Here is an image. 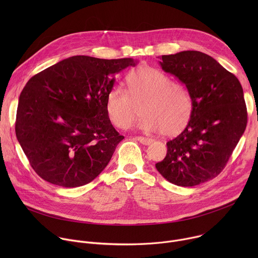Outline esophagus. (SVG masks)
I'll use <instances>...</instances> for the list:
<instances>
[{"label": "esophagus", "instance_id": "esophagus-1", "mask_svg": "<svg viewBox=\"0 0 258 258\" xmlns=\"http://www.w3.org/2000/svg\"><path fill=\"white\" fill-rule=\"evenodd\" d=\"M136 140L138 141V142H140L141 144H143V145H149V144H151L152 143V139H148V138H144V137H137L136 138Z\"/></svg>", "mask_w": 258, "mask_h": 258}]
</instances>
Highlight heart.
Segmentation results:
<instances>
[{
	"mask_svg": "<svg viewBox=\"0 0 258 258\" xmlns=\"http://www.w3.org/2000/svg\"><path fill=\"white\" fill-rule=\"evenodd\" d=\"M127 94L120 87L107 93L105 111L114 126L127 128L138 115L143 117L138 127L144 132H160L165 136L180 133L190 121L193 100L188 88L170 82L161 70L141 65L126 77Z\"/></svg>",
	"mask_w": 258,
	"mask_h": 258,
	"instance_id": "b5f03b06",
	"label": "heart"
}]
</instances>
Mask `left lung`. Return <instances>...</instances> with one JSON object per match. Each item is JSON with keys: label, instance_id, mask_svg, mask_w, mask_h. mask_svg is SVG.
Returning <instances> with one entry per match:
<instances>
[{"label": "left lung", "instance_id": "1", "mask_svg": "<svg viewBox=\"0 0 258 258\" xmlns=\"http://www.w3.org/2000/svg\"><path fill=\"white\" fill-rule=\"evenodd\" d=\"M161 68L185 85L193 100L189 123L166 143L159 173L179 187H193L218 175L247 124L239 80L215 59L199 51L163 55Z\"/></svg>", "mask_w": 258, "mask_h": 258}]
</instances>
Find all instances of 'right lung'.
<instances>
[{
	"mask_svg": "<svg viewBox=\"0 0 258 258\" xmlns=\"http://www.w3.org/2000/svg\"><path fill=\"white\" fill-rule=\"evenodd\" d=\"M138 60L73 56L32 77L22 90L15 132L31 167L64 188L87 185L124 139L105 111L114 76Z\"/></svg>",
	"mask_w": 258,
	"mask_h": 258,
	"instance_id": "obj_1",
	"label": "right lung"
}]
</instances>
